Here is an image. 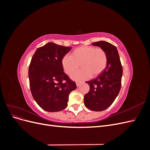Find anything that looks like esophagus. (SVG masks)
<instances>
[{"label": "esophagus", "instance_id": "obj_1", "mask_svg": "<svg viewBox=\"0 0 150 150\" xmlns=\"http://www.w3.org/2000/svg\"><path fill=\"white\" fill-rule=\"evenodd\" d=\"M81 82H80V81H77V82H76V86H77V87H78V86L81 84Z\"/></svg>", "mask_w": 150, "mask_h": 150}]
</instances>
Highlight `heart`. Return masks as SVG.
Masks as SVG:
<instances>
[{
    "label": "heart",
    "mask_w": 150,
    "mask_h": 150,
    "mask_svg": "<svg viewBox=\"0 0 150 150\" xmlns=\"http://www.w3.org/2000/svg\"><path fill=\"white\" fill-rule=\"evenodd\" d=\"M107 62L106 51L93 46L79 47L71 52V56L65 55L61 60L63 69L68 76L73 74L80 64L82 69L72 76L74 80H83L90 76L96 78L105 69Z\"/></svg>",
    "instance_id": "b5f03b06"
}]
</instances>
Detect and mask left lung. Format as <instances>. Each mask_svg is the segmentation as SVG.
Instances as JSON below:
<instances>
[{
  "label": "left lung",
  "instance_id": "left-lung-1",
  "mask_svg": "<svg viewBox=\"0 0 150 150\" xmlns=\"http://www.w3.org/2000/svg\"><path fill=\"white\" fill-rule=\"evenodd\" d=\"M106 51L107 66L97 78L86 81L90 86L89 91L84 98V105L94 111L105 110L114 102L121 86L122 69L116 47L105 41L92 43Z\"/></svg>",
  "mask_w": 150,
  "mask_h": 150
}]
</instances>
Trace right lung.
<instances>
[{
  "label": "right lung",
  "instance_id": "obj_1",
  "mask_svg": "<svg viewBox=\"0 0 150 150\" xmlns=\"http://www.w3.org/2000/svg\"><path fill=\"white\" fill-rule=\"evenodd\" d=\"M71 49L49 42L36 50L29 67V84L35 102L44 110L60 111L67 106L74 81L64 72L62 58Z\"/></svg>",
  "mask_w": 150,
  "mask_h": 150
}]
</instances>
